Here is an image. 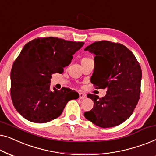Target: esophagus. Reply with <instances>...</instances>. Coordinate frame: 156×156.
<instances>
[{"label": "esophagus", "instance_id": "34e87169", "mask_svg": "<svg viewBox=\"0 0 156 156\" xmlns=\"http://www.w3.org/2000/svg\"><path fill=\"white\" fill-rule=\"evenodd\" d=\"M86 94H83V93H80V99H84V98H86Z\"/></svg>", "mask_w": 156, "mask_h": 156}]
</instances>
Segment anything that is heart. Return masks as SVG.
<instances>
[{
  "instance_id": "b5f03b06",
  "label": "heart",
  "mask_w": 156,
  "mask_h": 156,
  "mask_svg": "<svg viewBox=\"0 0 156 156\" xmlns=\"http://www.w3.org/2000/svg\"><path fill=\"white\" fill-rule=\"evenodd\" d=\"M87 58H84V59H82V60H84V59H87Z\"/></svg>"
}]
</instances>
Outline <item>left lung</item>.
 <instances>
[{
	"label": "left lung",
	"instance_id": "8db88e82",
	"mask_svg": "<svg viewBox=\"0 0 156 156\" xmlns=\"http://www.w3.org/2000/svg\"><path fill=\"white\" fill-rule=\"evenodd\" d=\"M94 55L91 82L98 89H106L101 99L89 94L94 107L84 115L101 128L116 126L131 116L140 98L142 72L136 57L126 47L102 40L84 49Z\"/></svg>",
	"mask_w": 156,
	"mask_h": 156
}]
</instances>
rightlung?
Masks as SVG:
<instances>
[{"label":"right lung","instance_id":"add662e5","mask_svg":"<svg viewBox=\"0 0 156 156\" xmlns=\"http://www.w3.org/2000/svg\"><path fill=\"white\" fill-rule=\"evenodd\" d=\"M84 44L49 37L25 44L10 72L12 101L23 118L33 123L49 122L60 116L68 101L78 99L79 94L70 89L51 90L50 80L53 74L62 73Z\"/></svg>","mask_w":156,"mask_h":156}]
</instances>
